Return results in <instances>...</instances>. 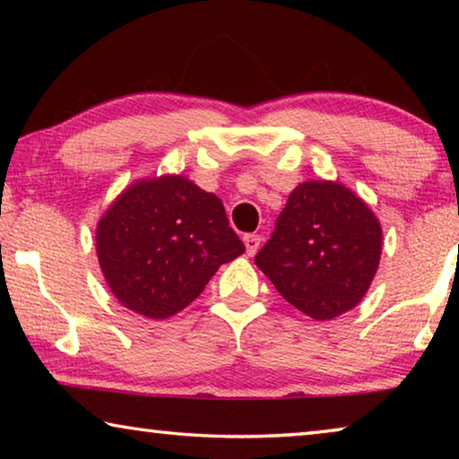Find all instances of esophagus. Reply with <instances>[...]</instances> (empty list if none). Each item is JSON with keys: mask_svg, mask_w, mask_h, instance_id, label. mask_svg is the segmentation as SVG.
I'll use <instances>...</instances> for the list:
<instances>
[{"mask_svg": "<svg viewBox=\"0 0 459 459\" xmlns=\"http://www.w3.org/2000/svg\"><path fill=\"white\" fill-rule=\"evenodd\" d=\"M243 243L247 247V255L248 257H253L255 253H257V248L261 247V237L259 235H245L243 237Z\"/></svg>", "mask_w": 459, "mask_h": 459, "instance_id": "esophagus-1", "label": "esophagus"}]
</instances>
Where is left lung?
<instances>
[{"label": "left lung", "mask_w": 459, "mask_h": 459, "mask_svg": "<svg viewBox=\"0 0 459 459\" xmlns=\"http://www.w3.org/2000/svg\"><path fill=\"white\" fill-rule=\"evenodd\" d=\"M383 253V229L359 194L332 180L295 188L255 257L275 290L314 320L351 312L367 295Z\"/></svg>", "instance_id": "8db88e82"}]
</instances>
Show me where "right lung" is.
<instances>
[{"label": "right lung", "mask_w": 459, "mask_h": 459, "mask_svg": "<svg viewBox=\"0 0 459 459\" xmlns=\"http://www.w3.org/2000/svg\"><path fill=\"white\" fill-rule=\"evenodd\" d=\"M100 271L123 307L166 320L245 253L219 196L182 174L139 178L97 222Z\"/></svg>", "instance_id": "obj_1"}]
</instances>
